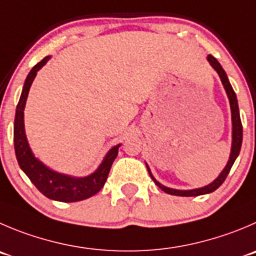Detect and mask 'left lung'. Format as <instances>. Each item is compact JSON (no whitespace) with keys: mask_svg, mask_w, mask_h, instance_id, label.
Wrapping results in <instances>:
<instances>
[{"mask_svg":"<svg viewBox=\"0 0 256 256\" xmlns=\"http://www.w3.org/2000/svg\"><path fill=\"white\" fill-rule=\"evenodd\" d=\"M208 62L211 64V66L218 72V76H220L221 82H222L224 88L226 90V94L228 96V100H230V108H231V120H232V144H231V153H230V158L228 160V164L225 166L224 171L221 172L220 176L215 180L214 182H211L210 184L205 187H201V188H194V190H174V188H168V187L163 186L160 184L157 180L153 177V174H150V167L147 166L148 172H150V178L154 181V184L160 187L162 191H164L166 194H174V196H200V194H210V192H214L215 190H218L221 184H224V181L228 177V172H230L231 167H232L234 162L238 158L240 153V148H242V119H240V113H239V106H238V99H236V94L234 92L232 86H231L230 82L228 79V75H226L225 70L222 69V66L220 65V62L212 56V55H208Z\"/></svg>","mask_w":256,"mask_h":256,"instance_id":"left-lung-1","label":"left lung"}]
</instances>
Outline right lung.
I'll return each instance as SVG.
<instances>
[{"label": "right lung", "mask_w": 256, "mask_h": 256, "mask_svg": "<svg viewBox=\"0 0 256 256\" xmlns=\"http://www.w3.org/2000/svg\"><path fill=\"white\" fill-rule=\"evenodd\" d=\"M48 59L50 56H46L40 62H38L28 72L25 84H24L22 93H21L20 100L16 106V116H14V153H16L18 166L44 196L55 200V201H62V202H76V201H82V200L94 196L103 188L104 184L108 178L112 164L118 154V148L120 147V144L112 148L106 153L98 170L86 177H72L68 174H59V172H55L46 167L42 162L35 158V156L31 152L28 140H26L25 126H24V109H25L26 99H28L31 84H32L38 70L48 62Z\"/></svg>", "instance_id": "obj_1"}]
</instances>
